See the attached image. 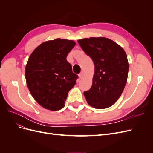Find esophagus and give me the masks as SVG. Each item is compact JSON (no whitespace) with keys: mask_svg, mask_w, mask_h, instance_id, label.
Returning <instances> with one entry per match:
<instances>
[{"mask_svg":"<svg viewBox=\"0 0 153 153\" xmlns=\"http://www.w3.org/2000/svg\"><path fill=\"white\" fill-rule=\"evenodd\" d=\"M78 75H79V77H80V78H83V76H84V72L82 71V72H81V73H80Z\"/></svg>","mask_w":153,"mask_h":153,"instance_id":"esophagus-1","label":"esophagus"}]
</instances>
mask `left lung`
Masks as SVG:
<instances>
[{
  "instance_id": "8db88e82",
  "label": "left lung",
  "mask_w": 153,
  "mask_h": 153,
  "mask_svg": "<svg viewBox=\"0 0 153 153\" xmlns=\"http://www.w3.org/2000/svg\"><path fill=\"white\" fill-rule=\"evenodd\" d=\"M78 43L95 66L92 85L84 92L87 102L98 109L108 108L116 102L126 84V53L116 43L103 37L79 39Z\"/></svg>"
}]
</instances>
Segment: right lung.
Listing matches in <instances>:
<instances>
[{
    "mask_svg": "<svg viewBox=\"0 0 153 153\" xmlns=\"http://www.w3.org/2000/svg\"><path fill=\"white\" fill-rule=\"evenodd\" d=\"M76 43L60 38L46 41L31 53L25 67L27 87L43 108L62 109L68 92L76 84L78 75L66 57Z\"/></svg>",
    "mask_w": 153,
    "mask_h": 153,
    "instance_id": "right-lung-1",
    "label": "right lung"
}]
</instances>
